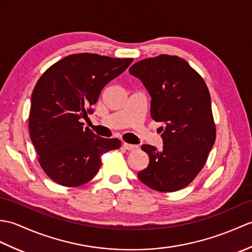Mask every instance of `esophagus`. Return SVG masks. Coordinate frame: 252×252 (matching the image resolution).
Returning <instances> with one entry per match:
<instances>
[{"mask_svg": "<svg viewBox=\"0 0 252 252\" xmlns=\"http://www.w3.org/2000/svg\"><path fill=\"white\" fill-rule=\"evenodd\" d=\"M122 145L126 149V151H135V149L137 148L136 145H132V144H127V143H123Z\"/></svg>", "mask_w": 252, "mask_h": 252, "instance_id": "obj_1", "label": "esophagus"}]
</instances>
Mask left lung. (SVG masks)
I'll list each match as a JSON object with an SVG mask.
<instances>
[{"mask_svg":"<svg viewBox=\"0 0 252 252\" xmlns=\"http://www.w3.org/2000/svg\"><path fill=\"white\" fill-rule=\"evenodd\" d=\"M129 72L151 95V116L160 126L162 151L142 145L149 156L137 173L159 191L184 189L205 165L216 141L210 93L203 79L178 56L160 55L135 63Z\"/></svg>","mask_w":252,"mask_h":252,"instance_id":"obj_1","label":"left lung"}]
</instances>
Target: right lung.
Listing matches in <instances>:
<instances>
[{
	"mask_svg": "<svg viewBox=\"0 0 252 252\" xmlns=\"http://www.w3.org/2000/svg\"><path fill=\"white\" fill-rule=\"evenodd\" d=\"M133 58L73 54L51 66L31 95L29 132L39 162L51 180L80 186L100 168V156L118 149L117 138L95 135L82 119L93 114L101 90L131 65Z\"/></svg>",
	"mask_w": 252,
	"mask_h": 252,
	"instance_id": "add662e5",
	"label": "right lung"
}]
</instances>
